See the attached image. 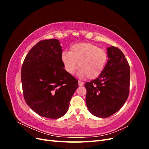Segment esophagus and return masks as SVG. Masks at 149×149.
<instances>
[{"mask_svg":"<svg viewBox=\"0 0 149 149\" xmlns=\"http://www.w3.org/2000/svg\"><path fill=\"white\" fill-rule=\"evenodd\" d=\"M78 85H79V86H82L84 85V83L82 82V81H78Z\"/></svg>","mask_w":149,"mask_h":149,"instance_id":"esophagus-1","label":"esophagus"}]
</instances>
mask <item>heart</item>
<instances>
[{
    "instance_id": "b5f03b06",
    "label": "heart",
    "mask_w": 149,
    "mask_h": 149,
    "mask_svg": "<svg viewBox=\"0 0 149 149\" xmlns=\"http://www.w3.org/2000/svg\"><path fill=\"white\" fill-rule=\"evenodd\" d=\"M108 59L107 52L91 43H79L72 45L70 52L62 53L61 60L65 69L73 74L77 67L78 75L93 79L104 70Z\"/></svg>"
}]
</instances>
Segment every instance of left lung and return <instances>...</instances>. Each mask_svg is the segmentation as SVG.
Here are the masks:
<instances>
[{
  "label": "left lung",
  "instance_id": "left-lung-1",
  "mask_svg": "<svg viewBox=\"0 0 149 149\" xmlns=\"http://www.w3.org/2000/svg\"><path fill=\"white\" fill-rule=\"evenodd\" d=\"M108 61L102 73L84 84L86 103L89 112L106 118L118 112L127 100L130 66L124 53L115 47L107 48Z\"/></svg>",
  "mask_w": 149,
  "mask_h": 149
}]
</instances>
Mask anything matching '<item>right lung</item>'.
I'll list each match as a JSON object with an SVG mask.
<instances>
[{"instance_id": "obj_1", "label": "right lung", "mask_w": 149, "mask_h": 149, "mask_svg": "<svg viewBox=\"0 0 149 149\" xmlns=\"http://www.w3.org/2000/svg\"><path fill=\"white\" fill-rule=\"evenodd\" d=\"M62 48L57 39L45 40L32 47L22 67L26 103L45 118L58 119L68 111L78 81L64 69Z\"/></svg>"}]
</instances>
